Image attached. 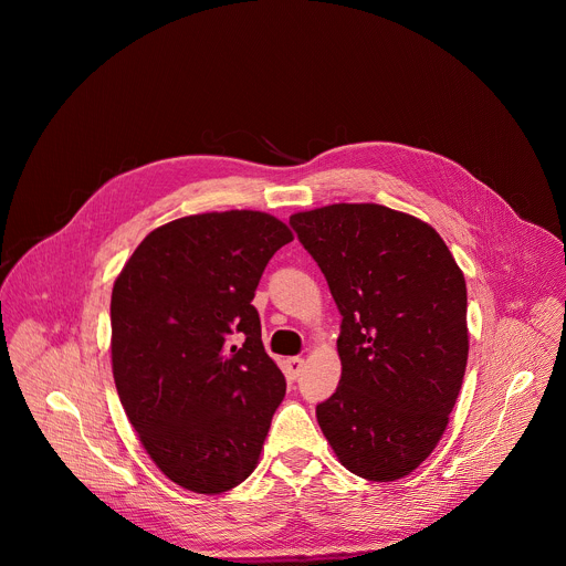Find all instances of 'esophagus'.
<instances>
[{"mask_svg": "<svg viewBox=\"0 0 566 566\" xmlns=\"http://www.w3.org/2000/svg\"><path fill=\"white\" fill-rule=\"evenodd\" d=\"M284 369H286V376H289L291 380H297V378H300V374L304 371V358H297V356L286 358Z\"/></svg>", "mask_w": 566, "mask_h": 566, "instance_id": "esophagus-1", "label": "esophagus"}]
</instances>
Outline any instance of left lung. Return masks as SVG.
I'll use <instances>...</instances> for the list:
<instances>
[{"label": "left lung", "mask_w": 566, "mask_h": 566, "mask_svg": "<svg viewBox=\"0 0 566 566\" xmlns=\"http://www.w3.org/2000/svg\"><path fill=\"white\" fill-rule=\"evenodd\" d=\"M343 315L336 391L315 408L340 463L394 481L437 448L465 363V280L439 232L378 203L291 217Z\"/></svg>", "instance_id": "8db88e82"}]
</instances>
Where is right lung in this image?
Returning a JSON list of instances; mask_svg holds the SVG:
<instances>
[{
	"label": "right lung",
	"mask_w": 566,
	"mask_h": 566,
	"mask_svg": "<svg viewBox=\"0 0 566 566\" xmlns=\"http://www.w3.org/2000/svg\"><path fill=\"white\" fill-rule=\"evenodd\" d=\"M293 241L258 210L206 212L151 230L112 291V369L151 461L181 489L219 495L258 465L286 380L251 304Z\"/></svg>",
	"instance_id": "add662e5"
}]
</instances>
